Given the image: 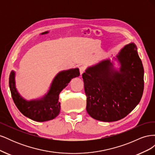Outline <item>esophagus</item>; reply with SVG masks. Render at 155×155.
<instances>
[{"label":"esophagus","mask_w":155,"mask_h":155,"mask_svg":"<svg viewBox=\"0 0 155 155\" xmlns=\"http://www.w3.org/2000/svg\"><path fill=\"white\" fill-rule=\"evenodd\" d=\"M85 70H86V68H85V67H79V72H80V74L82 75L84 72H85Z\"/></svg>","instance_id":"34e87169"}]
</instances>
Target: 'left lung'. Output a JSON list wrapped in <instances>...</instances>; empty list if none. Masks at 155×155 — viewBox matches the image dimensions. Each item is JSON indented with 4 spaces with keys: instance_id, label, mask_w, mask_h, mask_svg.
I'll list each match as a JSON object with an SVG mask.
<instances>
[{
    "instance_id": "left-lung-1",
    "label": "left lung",
    "mask_w": 155,
    "mask_h": 155,
    "mask_svg": "<svg viewBox=\"0 0 155 155\" xmlns=\"http://www.w3.org/2000/svg\"><path fill=\"white\" fill-rule=\"evenodd\" d=\"M116 58L121 67L114 69L105 59L83 73L87 111L92 118L115 121L128 115L141 100L144 70L134 43L125 45Z\"/></svg>"
}]
</instances>
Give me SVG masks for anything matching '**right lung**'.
<instances>
[{
	"label": "right lung",
	"mask_w": 155,
	"mask_h": 155,
	"mask_svg": "<svg viewBox=\"0 0 155 155\" xmlns=\"http://www.w3.org/2000/svg\"><path fill=\"white\" fill-rule=\"evenodd\" d=\"M79 76L78 68L60 72L51 83L48 93L40 100L26 101L19 95L15 88V72L12 71L9 78V86L13 100L21 113L30 119L37 121L52 120L60 112L59 95L67 86L70 80Z\"/></svg>",
	"instance_id": "1"
}]
</instances>
